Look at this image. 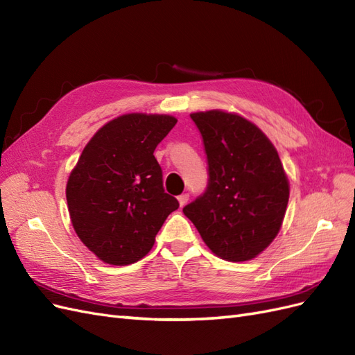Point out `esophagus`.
I'll return each instance as SVG.
<instances>
[{
	"label": "esophagus",
	"instance_id": "1",
	"mask_svg": "<svg viewBox=\"0 0 355 355\" xmlns=\"http://www.w3.org/2000/svg\"><path fill=\"white\" fill-rule=\"evenodd\" d=\"M178 200H179L180 207H184L185 204L188 202V200H189V194H182V196H179V197H178Z\"/></svg>",
	"mask_w": 355,
	"mask_h": 355
}]
</instances>
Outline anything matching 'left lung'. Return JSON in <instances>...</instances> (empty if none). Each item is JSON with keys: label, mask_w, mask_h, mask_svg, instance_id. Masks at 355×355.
<instances>
[{"label": "left lung", "mask_w": 355, "mask_h": 355, "mask_svg": "<svg viewBox=\"0 0 355 355\" xmlns=\"http://www.w3.org/2000/svg\"><path fill=\"white\" fill-rule=\"evenodd\" d=\"M207 155L206 191L184 207L209 249L222 259L256 257L282 228L288 180L274 145L245 118L191 114Z\"/></svg>", "instance_id": "obj_1"}]
</instances>
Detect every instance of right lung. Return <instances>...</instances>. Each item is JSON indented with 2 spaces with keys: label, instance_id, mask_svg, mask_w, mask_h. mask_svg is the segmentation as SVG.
Masks as SVG:
<instances>
[{
  "label": "right lung",
  "instance_id": "right-lung-1",
  "mask_svg": "<svg viewBox=\"0 0 355 355\" xmlns=\"http://www.w3.org/2000/svg\"><path fill=\"white\" fill-rule=\"evenodd\" d=\"M176 123L170 115H121L84 148L68 179L67 201L75 232L101 261L130 265L142 259L179 207L164 191L154 157Z\"/></svg>",
  "mask_w": 355,
  "mask_h": 355
}]
</instances>
